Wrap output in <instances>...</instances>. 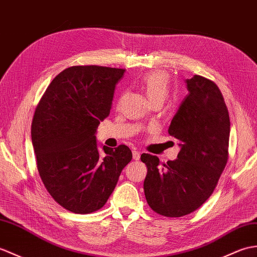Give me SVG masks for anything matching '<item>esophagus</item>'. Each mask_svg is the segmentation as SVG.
I'll return each mask as SVG.
<instances>
[{"label":"esophagus","mask_w":257,"mask_h":257,"mask_svg":"<svg viewBox=\"0 0 257 257\" xmlns=\"http://www.w3.org/2000/svg\"><path fill=\"white\" fill-rule=\"evenodd\" d=\"M133 158H134L135 161L140 160V152L137 150V149H134V150H133Z\"/></svg>","instance_id":"1"}]
</instances>
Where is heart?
<instances>
[{
  "label": "heart",
  "instance_id": "1",
  "mask_svg": "<svg viewBox=\"0 0 257 257\" xmlns=\"http://www.w3.org/2000/svg\"><path fill=\"white\" fill-rule=\"evenodd\" d=\"M140 87L151 104L163 103L169 94L170 76L164 71H152L141 77Z\"/></svg>",
  "mask_w": 257,
  "mask_h": 257
}]
</instances>
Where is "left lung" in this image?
<instances>
[{"label":"left lung","instance_id":"1","mask_svg":"<svg viewBox=\"0 0 257 257\" xmlns=\"http://www.w3.org/2000/svg\"><path fill=\"white\" fill-rule=\"evenodd\" d=\"M188 94L169 127L178 140L177 159L161 165L141 154L148 173L143 189L148 205L164 217H183L209 198L228 162L230 118L216 83L204 76L186 80Z\"/></svg>","mask_w":257,"mask_h":257}]
</instances>
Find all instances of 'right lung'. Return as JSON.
Instances as JSON below:
<instances>
[{
    "mask_svg": "<svg viewBox=\"0 0 257 257\" xmlns=\"http://www.w3.org/2000/svg\"><path fill=\"white\" fill-rule=\"evenodd\" d=\"M124 69L74 65L59 73L35 110L32 141L48 193L74 213L100 209L133 153L124 145L103 147L96 130L109 115L115 87Z\"/></svg>",
    "mask_w": 257,
    "mask_h": 257,
    "instance_id": "1",
    "label": "right lung"
}]
</instances>
